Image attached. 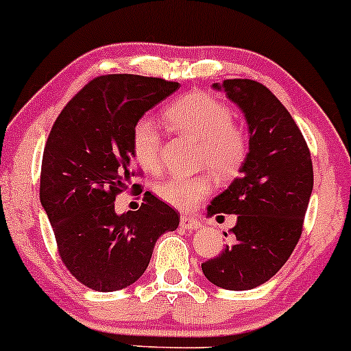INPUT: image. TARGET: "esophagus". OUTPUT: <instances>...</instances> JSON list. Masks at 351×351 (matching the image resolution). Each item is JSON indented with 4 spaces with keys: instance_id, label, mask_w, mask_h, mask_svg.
Listing matches in <instances>:
<instances>
[{
    "instance_id": "1",
    "label": "esophagus",
    "mask_w": 351,
    "mask_h": 351,
    "mask_svg": "<svg viewBox=\"0 0 351 351\" xmlns=\"http://www.w3.org/2000/svg\"><path fill=\"white\" fill-rule=\"evenodd\" d=\"M180 227L184 228V230H197V228L202 227V223L199 222V220L192 217V215H180Z\"/></svg>"
}]
</instances>
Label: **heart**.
Returning <instances> with one entry per match:
<instances>
[{
  "label": "heart",
  "instance_id": "heart-1",
  "mask_svg": "<svg viewBox=\"0 0 351 351\" xmlns=\"http://www.w3.org/2000/svg\"><path fill=\"white\" fill-rule=\"evenodd\" d=\"M165 117L177 132L200 141L199 164L208 165L219 179H230L242 169L249 156V134L242 125L232 123L234 112L226 102L206 93H189L172 102ZM162 136L149 117L134 125L132 152L144 171L156 172L162 164ZM212 176L202 172L192 177H169L156 186L160 200L176 208L195 207L210 194Z\"/></svg>",
  "mask_w": 351,
  "mask_h": 351
}]
</instances>
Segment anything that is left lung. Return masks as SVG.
Here are the masks:
<instances>
[{"mask_svg":"<svg viewBox=\"0 0 351 351\" xmlns=\"http://www.w3.org/2000/svg\"><path fill=\"white\" fill-rule=\"evenodd\" d=\"M214 89L242 109L250 145L240 176L207 207V217L237 215L234 242L204 262L202 271L220 289L250 290L282 269L300 239L313 189L312 159L293 117L261 82L227 80Z\"/></svg>","mask_w":351,"mask_h":351,"instance_id":"left-lung-1","label":"left lung"}]
</instances>
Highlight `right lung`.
<instances>
[{"label":"right lung","mask_w":351,"mask_h":351,"mask_svg":"<svg viewBox=\"0 0 351 351\" xmlns=\"http://www.w3.org/2000/svg\"><path fill=\"white\" fill-rule=\"evenodd\" d=\"M179 86L136 74L99 76L66 104L51 129L39 199L61 261L89 289L132 285L147 269L157 239L179 227V214L151 192L139 210H114L116 195L136 174L134 125Z\"/></svg>","instance_id":"obj_1"}]
</instances>
